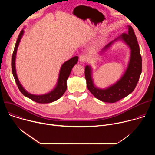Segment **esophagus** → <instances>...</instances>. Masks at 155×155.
Instances as JSON below:
<instances>
[{
    "instance_id": "34e87169",
    "label": "esophagus",
    "mask_w": 155,
    "mask_h": 155,
    "mask_svg": "<svg viewBox=\"0 0 155 155\" xmlns=\"http://www.w3.org/2000/svg\"><path fill=\"white\" fill-rule=\"evenodd\" d=\"M80 59V62H86V61H87V56L86 54H81L80 56V59Z\"/></svg>"
}]
</instances>
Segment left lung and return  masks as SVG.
I'll return each instance as SVG.
<instances>
[{"instance_id": "1", "label": "left lung", "mask_w": 155, "mask_h": 155, "mask_svg": "<svg viewBox=\"0 0 155 155\" xmlns=\"http://www.w3.org/2000/svg\"><path fill=\"white\" fill-rule=\"evenodd\" d=\"M127 27L126 33H123L117 38L108 43L102 51V52L104 51L115 41L120 39L129 47L130 57L128 67L120 80L107 89H99L94 85L91 67L86 65L85 68L84 74L87 89L95 97L105 102L114 103L130 94L136 87L142 72V57L137 37L132 28L129 25Z\"/></svg>"}]
</instances>
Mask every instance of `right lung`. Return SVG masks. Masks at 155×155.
I'll use <instances>...</instances> for the list:
<instances>
[{
  "label": "right lung",
  "mask_w": 155,
  "mask_h": 155,
  "mask_svg": "<svg viewBox=\"0 0 155 155\" xmlns=\"http://www.w3.org/2000/svg\"><path fill=\"white\" fill-rule=\"evenodd\" d=\"M23 33H24V31L21 30L18 35L17 41L16 42L14 51L12 54V73H13L14 78L15 80L16 83L18 87V89L24 96H25L26 97L29 98L30 99L37 103L47 104V103H50V102H54L59 99L64 94L66 90H67V82L66 81H67V80L69 77V75L72 71L73 67L77 63L78 57L75 56L71 58V59L68 60V61H66L62 64L59 72V75L57 85L52 91H51L48 94H43V95H34V94H30L28 92H27L24 89L23 87L22 86V85L20 84L16 73V69H15V59H16L17 49L19 45V43L20 42V40L21 39V37L23 35Z\"/></svg>",
  "instance_id": "1"
}]
</instances>
